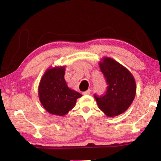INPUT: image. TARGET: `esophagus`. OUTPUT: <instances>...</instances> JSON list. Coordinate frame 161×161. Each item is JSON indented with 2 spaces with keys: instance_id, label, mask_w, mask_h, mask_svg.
I'll return each mask as SVG.
<instances>
[{
  "instance_id": "34e87169",
  "label": "esophagus",
  "mask_w": 161,
  "mask_h": 161,
  "mask_svg": "<svg viewBox=\"0 0 161 161\" xmlns=\"http://www.w3.org/2000/svg\"><path fill=\"white\" fill-rule=\"evenodd\" d=\"M84 95H86V94H91V90L90 89H88V90H86V91H85V92H84L83 93H82Z\"/></svg>"
}]
</instances>
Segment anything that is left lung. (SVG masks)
I'll return each instance as SVG.
<instances>
[{
    "instance_id": "left-lung-1",
    "label": "left lung",
    "mask_w": 161,
    "mask_h": 161,
    "mask_svg": "<svg viewBox=\"0 0 161 161\" xmlns=\"http://www.w3.org/2000/svg\"><path fill=\"white\" fill-rule=\"evenodd\" d=\"M99 66L108 86L103 97L94 96L98 107L108 117L119 116L129 108L134 99L135 79L127 68L108 57L101 59Z\"/></svg>"
}]
</instances>
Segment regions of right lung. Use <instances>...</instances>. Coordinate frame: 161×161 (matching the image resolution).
<instances>
[{
	"label": "right lung",
	"instance_id": "add662e5",
	"mask_svg": "<svg viewBox=\"0 0 161 161\" xmlns=\"http://www.w3.org/2000/svg\"><path fill=\"white\" fill-rule=\"evenodd\" d=\"M64 74V65L48 67L38 86L40 102L45 109L53 115H66L75 107L78 98L82 96L68 86Z\"/></svg>",
	"mask_w": 161,
	"mask_h": 161
}]
</instances>
